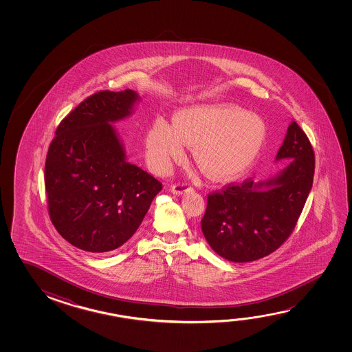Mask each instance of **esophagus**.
I'll return each instance as SVG.
<instances>
[{
	"label": "esophagus",
	"mask_w": 352,
	"mask_h": 352,
	"mask_svg": "<svg viewBox=\"0 0 352 352\" xmlns=\"http://www.w3.org/2000/svg\"><path fill=\"white\" fill-rule=\"evenodd\" d=\"M170 191L173 192L174 195H184L186 192H190V191H192V188L185 184H174L172 185Z\"/></svg>",
	"instance_id": "obj_1"
}]
</instances>
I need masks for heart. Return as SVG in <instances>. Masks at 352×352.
Masks as SVG:
<instances>
[{
    "label": "heart",
    "mask_w": 352,
    "mask_h": 352,
    "mask_svg": "<svg viewBox=\"0 0 352 352\" xmlns=\"http://www.w3.org/2000/svg\"><path fill=\"white\" fill-rule=\"evenodd\" d=\"M266 125L259 116L233 103L192 105L179 110L173 124L157 118L144 136V153L157 173L182 161L186 144L210 178L232 180L248 169L265 144Z\"/></svg>",
    "instance_id": "obj_1"
}]
</instances>
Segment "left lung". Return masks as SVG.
Wrapping results in <instances>:
<instances>
[{
	"instance_id": "1",
	"label": "left lung",
	"mask_w": 352,
	"mask_h": 352,
	"mask_svg": "<svg viewBox=\"0 0 352 352\" xmlns=\"http://www.w3.org/2000/svg\"><path fill=\"white\" fill-rule=\"evenodd\" d=\"M287 166L274 177L228 185L208 196L201 230L223 259L248 263L275 252L294 231L314 175V152L297 122L287 129L276 162Z\"/></svg>"
}]
</instances>
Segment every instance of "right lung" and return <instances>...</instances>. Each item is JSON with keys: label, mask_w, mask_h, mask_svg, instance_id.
Returning a JSON list of instances; mask_svg holds the SVG:
<instances>
[{"label": "right lung", "mask_w": 352, "mask_h": 352, "mask_svg": "<svg viewBox=\"0 0 352 352\" xmlns=\"http://www.w3.org/2000/svg\"><path fill=\"white\" fill-rule=\"evenodd\" d=\"M139 93H96L60 122L47 151L45 190L56 231L76 248L105 253L138 231L162 183L127 162L116 124Z\"/></svg>", "instance_id": "1"}]
</instances>
